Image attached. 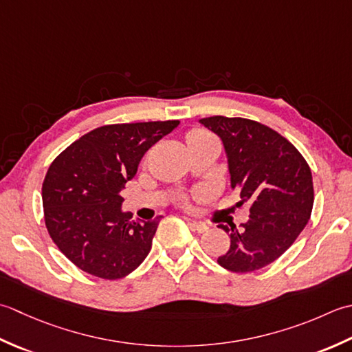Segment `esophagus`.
Here are the masks:
<instances>
[{"label": "esophagus", "instance_id": "34e87169", "mask_svg": "<svg viewBox=\"0 0 352 352\" xmlns=\"http://www.w3.org/2000/svg\"><path fill=\"white\" fill-rule=\"evenodd\" d=\"M185 221H186V223H188V226L192 229V231H197V232L208 231V226L205 223H200V221H196L195 219L185 217Z\"/></svg>", "mask_w": 352, "mask_h": 352}]
</instances>
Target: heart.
<instances>
[{
  "label": "heart",
  "instance_id": "b5f03b06",
  "mask_svg": "<svg viewBox=\"0 0 352 352\" xmlns=\"http://www.w3.org/2000/svg\"><path fill=\"white\" fill-rule=\"evenodd\" d=\"M210 140H214V138L208 132L202 131V129H195V131H191L188 136H186V142H188V146L199 144V142H205Z\"/></svg>",
  "mask_w": 352,
  "mask_h": 352
}]
</instances>
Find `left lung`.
Returning a JSON list of instances; mask_svg holds the SVG:
<instances>
[{
  "mask_svg": "<svg viewBox=\"0 0 352 352\" xmlns=\"http://www.w3.org/2000/svg\"><path fill=\"white\" fill-rule=\"evenodd\" d=\"M223 142L231 186L250 204L246 223L219 225L231 245L217 263L248 274L274 263L308 223L313 210V177L304 156L274 129L248 118L199 120Z\"/></svg>",
  "mask_w": 352,
  "mask_h": 352,
  "instance_id": "8db88e82",
  "label": "left lung"
}]
</instances>
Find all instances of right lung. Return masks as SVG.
<instances>
[{
    "mask_svg": "<svg viewBox=\"0 0 352 352\" xmlns=\"http://www.w3.org/2000/svg\"><path fill=\"white\" fill-rule=\"evenodd\" d=\"M179 126L177 120L107 124L83 135L50 166L42 184L48 234L78 269L120 279L144 261L160 217L131 220L121 190L141 157Z\"/></svg>",
    "mask_w": 352,
    "mask_h": 352,
    "instance_id": "1",
    "label": "right lung"
}]
</instances>
